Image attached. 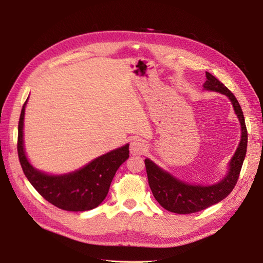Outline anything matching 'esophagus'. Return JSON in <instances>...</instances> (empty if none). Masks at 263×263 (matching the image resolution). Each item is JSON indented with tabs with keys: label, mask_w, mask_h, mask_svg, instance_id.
<instances>
[{
	"label": "esophagus",
	"mask_w": 263,
	"mask_h": 263,
	"mask_svg": "<svg viewBox=\"0 0 263 263\" xmlns=\"http://www.w3.org/2000/svg\"><path fill=\"white\" fill-rule=\"evenodd\" d=\"M129 150H130V154L133 156L144 155L147 151V144L142 139L136 138L130 142V149Z\"/></svg>",
	"instance_id": "34e87169"
}]
</instances>
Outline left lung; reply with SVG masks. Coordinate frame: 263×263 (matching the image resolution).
I'll list each match as a JSON object with an SVG mask.
<instances>
[{"mask_svg":"<svg viewBox=\"0 0 263 263\" xmlns=\"http://www.w3.org/2000/svg\"><path fill=\"white\" fill-rule=\"evenodd\" d=\"M203 89L224 94L232 102L234 112L240 124V141L234 156L230 159L225 177L213 184H191L163 170L149 158L145 159L148 183L158 203L166 211L177 214H191L219 203L229 195L235 187L247 153L248 134L245 124L242 109L235 95L210 72H206Z\"/></svg>","mask_w":263,"mask_h":263,"instance_id":"left-lung-1","label":"left lung"}]
</instances>
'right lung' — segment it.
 <instances>
[{
    "mask_svg": "<svg viewBox=\"0 0 263 263\" xmlns=\"http://www.w3.org/2000/svg\"><path fill=\"white\" fill-rule=\"evenodd\" d=\"M28 98L18 122L17 153L24 174L45 200L61 210L84 212L98 208L106 197L116 171L129 158V144L110 150L68 173L50 174L38 170L29 162L24 146V118Z\"/></svg>",
    "mask_w": 263,
    "mask_h": 263,
    "instance_id": "1",
    "label": "right lung"
}]
</instances>
